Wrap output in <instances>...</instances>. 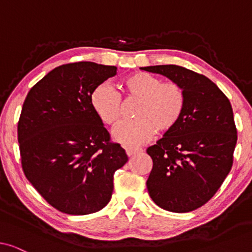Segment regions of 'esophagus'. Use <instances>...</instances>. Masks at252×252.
<instances>
[{
	"label": "esophagus",
	"mask_w": 252,
	"mask_h": 252,
	"mask_svg": "<svg viewBox=\"0 0 252 252\" xmlns=\"http://www.w3.org/2000/svg\"><path fill=\"white\" fill-rule=\"evenodd\" d=\"M124 148H125L127 156H133V155L139 154L142 151V149H140V148H134V147H124Z\"/></svg>",
	"instance_id": "obj_1"
}]
</instances>
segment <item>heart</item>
<instances>
[{
    "label": "heart",
    "mask_w": 252,
    "mask_h": 252,
    "mask_svg": "<svg viewBox=\"0 0 252 252\" xmlns=\"http://www.w3.org/2000/svg\"><path fill=\"white\" fill-rule=\"evenodd\" d=\"M126 104L136 103L133 115L136 119L119 126L113 136L119 142L139 146L153 139L156 130L170 133L184 116L186 93L175 81L161 79L146 72L127 75L120 84ZM91 103L99 119L115 127L126 116L122 96L111 86L99 85L92 93Z\"/></svg>",
    "instance_id": "obj_1"
}]
</instances>
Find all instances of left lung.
<instances>
[{
    "label": "left lung",
    "mask_w": 252,
    "mask_h": 252,
    "mask_svg": "<svg viewBox=\"0 0 252 252\" xmlns=\"http://www.w3.org/2000/svg\"><path fill=\"white\" fill-rule=\"evenodd\" d=\"M182 86L186 109L178 126L147 149L150 197L171 212H190L213 197L233 166L237 129L229 99L205 75L178 65L141 67Z\"/></svg>",
    "instance_id": "left-lung-1"
}]
</instances>
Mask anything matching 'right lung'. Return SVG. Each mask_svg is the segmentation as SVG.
Instances as JSON below:
<instances>
[{
  "instance_id": "right-lung-1",
  "label": "right lung",
  "mask_w": 252,
  "mask_h": 252,
  "mask_svg": "<svg viewBox=\"0 0 252 252\" xmlns=\"http://www.w3.org/2000/svg\"><path fill=\"white\" fill-rule=\"evenodd\" d=\"M116 66L63 64L31 88L18 120L24 174L58 211L91 215L108 204L113 174L128 160L91 103L94 89Z\"/></svg>"
}]
</instances>
